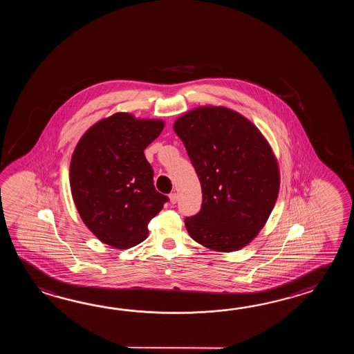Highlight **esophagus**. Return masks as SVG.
<instances>
[{
  "instance_id": "34e87169",
  "label": "esophagus",
  "mask_w": 354,
  "mask_h": 354,
  "mask_svg": "<svg viewBox=\"0 0 354 354\" xmlns=\"http://www.w3.org/2000/svg\"><path fill=\"white\" fill-rule=\"evenodd\" d=\"M177 200H178V195H177L176 192H174V194H171V195H169V201H171V203H177Z\"/></svg>"
}]
</instances>
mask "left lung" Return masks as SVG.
Masks as SVG:
<instances>
[{"instance_id":"1","label":"left lung","mask_w":354,"mask_h":354,"mask_svg":"<svg viewBox=\"0 0 354 354\" xmlns=\"http://www.w3.org/2000/svg\"><path fill=\"white\" fill-rule=\"evenodd\" d=\"M174 129L203 189L201 210L185 218L189 236L218 252L245 247L279 196V165L270 144L241 113L218 106L182 115Z\"/></svg>"}]
</instances>
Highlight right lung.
I'll use <instances>...</instances> for the list:
<instances>
[{
	"instance_id": "right-lung-1",
	"label": "right lung",
	"mask_w": 354,
	"mask_h": 354,
	"mask_svg": "<svg viewBox=\"0 0 354 354\" xmlns=\"http://www.w3.org/2000/svg\"><path fill=\"white\" fill-rule=\"evenodd\" d=\"M165 122L115 113L86 131L75 147L69 178L75 207L100 241L128 249L148 238V224L169 200L153 183L144 149Z\"/></svg>"
}]
</instances>
